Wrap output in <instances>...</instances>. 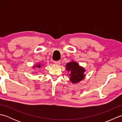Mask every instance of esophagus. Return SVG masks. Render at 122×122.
Instances as JSON below:
<instances>
[{
    "mask_svg": "<svg viewBox=\"0 0 122 122\" xmlns=\"http://www.w3.org/2000/svg\"><path fill=\"white\" fill-rule=\"evenodd\" d=\"M61 61H54V64H56V65H59L60 64Z\"/></svg>",
    "mask_w": 122,
    "mask_h": 122,
    "instance_id": "1",
    "label": "esophagus"
}]
</instances>
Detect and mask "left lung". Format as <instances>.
I'll list each match as a JSON object with an SVG mask.
<instances>
[{
  "label": "left lung",
  "mask_w": 122,
  "mask_h": 122,
  "mask_svg": "<svg viewBox=\"0 0 122 122\" xmlns=\"http://www.w3.org/2000/svg\"><path fill=\"white\" fill-rule=\"evenodd\" d=\"M67 71L70 72L69 76L71 82L76 84L82 81L85 78V69L83 66H80L78 63L74 61H72L67 63L66 65Z\"/></svg>",
  "instance_id": "obj_1"
}]
</instances>
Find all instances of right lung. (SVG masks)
<instances>
[{
    "label": "right lung",
    "mask_w": 122,
    "mask_h": 122,
    "mask_svg": "<svg viewBox=\"0 0 122 122\" xmlns=\"http://www.w3.org/2000/svg\"><path fill=\"white\" fill-rule=\"evenodd\" d=\"M41 66H42V64H41V63H38V64H35V66H33V68H41Z\"/></svg>",
    "instance_id": "add662e5"
}]
</instances>
